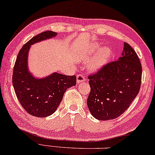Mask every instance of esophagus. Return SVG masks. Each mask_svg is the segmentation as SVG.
I'll list each match as a JSON object with an SVG mask.
<instances>
[{
	"instance_id": "1",
	"label": "esophagus",
	"mask_w": 155,
	"mask_h": 155,
	"mask_svg": "<svg viewBox=\"0 0 155 155\" xmlns=\"http://www.w3.org/2000/svg\"><path fill=\"white\" fill-rule=\"evenodd\" d=\"M85 80V76L83 74H78L77 75V82L80 83L82 82H84Z\"/></svg>"
}]
</instances>
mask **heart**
Segmentation results:
<instances>
[{
	"mask_svg": "<svg viewBox=\"0 0 155 155\" xmlns=\"http://www.w3.org/2000/svg\"><path fill=\"white\" fill-rule=\"evenodd\" d=\"M101 48V46L98 44H93L92 46L89 48L87 52L89 54H94L99 51ZM109 55H110V51L107 48H104L101 50L97 55L94 58L91 63V68H98L102 66L103 64L106 62L107 60Z\"/></svg>",
	"mask_w": 155,
	"mask_h": 155,
	"instance_id": "b5f03b06",
	"label": "heart"
}]
</instances>
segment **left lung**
Returning <instances> with one entry per match:
<instances>
[{
    "instance_id": "8db88e82",
    "label": "left lung",
    "mask_w": 155,
    "mask_h": 155,
    "mask_svg": "<svg viewBox=\"0 0 155 155\" xmlns=\"http://www.w3.org/2000/svg\"><path fill=\"white\" fill-rule=\"evenodd\" d=\"M117 61L104 64L88 76L91 88L87 105L98 120L118 118L129 108L139 94L142 66L137 53L127 43Z\"/></svg>"
}]
</instances>
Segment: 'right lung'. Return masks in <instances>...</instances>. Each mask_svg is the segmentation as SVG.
Here are the masks:
<instances>
[{"label": "right lung", "mask_w": 155, "mask_h": 155, "mask_svg": "<svg viewBox=\"0 0 155 155\" xmlns=\"http://www.w3.org/2000/svg\"><path fill=\"white\" fill-rule=\"evenodd\" d=\"M57 35V32L46 31L32 37L24 44L14 64L12 84L18 101L27 112L37 117H46L58 109L64 93L76 84L75 75L54 73L43 79H36L28 68V54L35 43Z\"/></svg>", "instance_id": "right-lung-1"}]
</instances>
